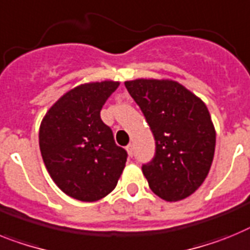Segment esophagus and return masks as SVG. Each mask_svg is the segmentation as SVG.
<instances>
[{
  "label": "esophagus",
  "mask_w": 250,
  "mask_h": 250,
  "mask_svg": "<svg viewBox=\"0 0 250 250\" xmlns=\"http://www.w3.org/2000/svg\"><path fill=\"white\" fill-rule=\"evenodd\" d=\"M125 149H127V152H128V156H133V145H132V143H129V145H128L127 147H125Z\"/></svg>",
  "instance_id": "34e87169"
}]
</instances>
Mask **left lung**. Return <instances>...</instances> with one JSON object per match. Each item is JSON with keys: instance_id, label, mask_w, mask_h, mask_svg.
I'll use <instances>...</instances> for the list:
<instances>
[{"instance_id": "left-lung-1", "label": "left lung", "mask_w": 250, "mask_h": 250, "mask_svg": "<svg viewBox=\"0 0 250 250\" xmlns=\"http://www.w3.org/2000/svg\"><path fill=\"white\" fill-rule=\"evenodd\" d=\"M146 117L156 155L142 172L149 188L166 201H179L203 185L214 158L216 132L206 104L172 79L125 82Z\"/></svg>"}]
</instances>
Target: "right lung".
Returning a JSON list of instances; mask_svg holds the SVG:
<instances>
[{
	"label": "right lung",
	"instance_id": "1",
	"mask_svg": "<svg viewBox=\"0 0 250 250\" xmlns=\"http://www.w3.org/2000/svg\"><path fill=\"white\" fill-rule=\"evenodd\" d=\"M119 82H90L70 89L49 108L39 131L45 167L56 186L85 203L114 190L127 161L101 110Z\"/></svg>",
	"mask_w": 250,
	"mask_h": 250
}]
</instances>
